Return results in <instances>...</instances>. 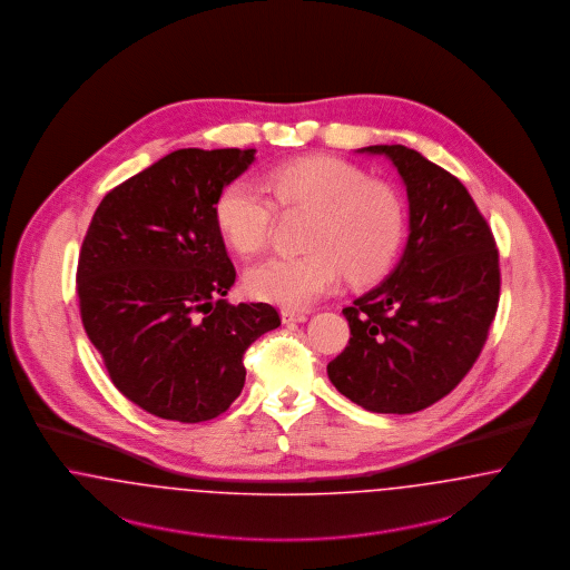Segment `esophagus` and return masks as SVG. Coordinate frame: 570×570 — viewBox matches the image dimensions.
<instances>
[{"label":"esophagus","instance_id":"obj_1","mask_svg":"<svg viewBox=\"0 0 570 570\" xmlns=\"http://www.w3.org/2000/svg\"><path fill=\"white\" fill-rule=\"evenodd\" d=\"M281 320L283 323H304L306 322V313H299V311H281Z\"/></svg>","mask_w":570,"mask_h":570}]
</instances>
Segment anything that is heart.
Returning a JSON list of instances; mask_svg holds the SVG:
<instances>
[{
  "label": "heart",
  "mask_w": 570,
  "mask_h": 570,
  "mask_svg": "<svg viewBox=\"0 0 570 570\" xmlns=\"http://www.w3.org/2000/svg\"><path fill=\"white\" fill-rule=\"evenodd\" d=\"M271 191L285 210H313L306 253L274 255L247 273L250 296L283 308H304L330 294L345 271L348 281L368 283L385 273L404 236V204L390 185L371 180L362 168L336 157H299L276 166ZM215 217L238 253L268 245L276 205L248 178L232 180L217 199Z\"/></svg>",
  "instance_id": "obj_1"
}]
</instances>
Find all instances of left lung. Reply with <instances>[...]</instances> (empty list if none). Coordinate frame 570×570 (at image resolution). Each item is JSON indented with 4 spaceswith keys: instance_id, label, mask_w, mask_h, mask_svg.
Instances as JSON below:
<instances>
[{
    "instance_id": "1",
    "label": "left lung",
    "mask_w": 570,
    "mask_h": 570,
    "mask_svg": "<svg viewBox=\"0 0 570 570\" xmlns=\"http://www.w3.org/2000/svg\"><path fill=\"white\" fill-rule=\"evenodd\" d=\"M409 198V240L392 274L343 308L345 351L332 385L372 413H417L445 397L476 362L500 297L494 234L466 187L421 153L374 145Z\"/></svg>"
}]
</instances>
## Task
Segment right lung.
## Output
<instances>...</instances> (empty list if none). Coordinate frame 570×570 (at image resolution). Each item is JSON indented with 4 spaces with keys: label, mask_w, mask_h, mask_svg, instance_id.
Segmentation results:
<instances>
[{
    "label": "right lung",
    "mask_w": 570,
    "mask_h": 570,
    "mask_svg": "<svg viewBox=\"0 0 570 570\" xmlns=\"http://www.w3.org/2000/svg\"><path fill=\"white\" fill-rule=\"evenodd\" d=\"M255 149H178L108 191L78 255L80 317L115 387L161 420H215L245 387V351L281 325L236 281L215 217Z\"/></svg>",
    "instance_id": "add662e5"
}]
</instances>
